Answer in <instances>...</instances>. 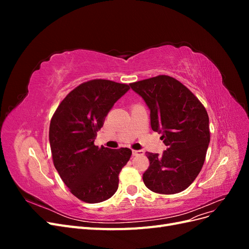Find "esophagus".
I'll return each mask as SVG.
<instances>
[{
  "instance_id": "34e87169",
  "label": "esophagus",
  "mask_w": 249,
  "mask_h": 249,
  "mask_svg": "<svg viewBox=\"0 0 249 249\" xmlns=\"http://www.w3.org/2000/svg\"><path fill=\"white\" fill-rule=\"evenodd\" d=\"M144 154V152L143 150H136V149H133L132 150V155L133 156H140V155H143Z\"/></svg>"
}]
</instances>
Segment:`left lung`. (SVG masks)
Returning <instances> with one entry per match:
<instances>
[{
    "mask_svg": "<svg viewBox=\"0 0 249 249\" xmlns=\"http://www.w3.org/2000/svg\"><path fill=\"white\" fill-rule=\"evenodd\" d=\"M150 111V125L167 146L162 156L146 153L143 182L149 190L175 194L189 187L201 170L210 143L208 113L189 89L169 76L131 83Z\"/></svg>",
    "mask_w": 249,
    "mask_h": 249,
    "instance_id": "obj_1",
    "label": "left lung"
}]
</instances>
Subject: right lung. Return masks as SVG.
<instances>
[{"label":"right lung","mask_w":249,"mask_h":249,"mask_svg":"<svg viewBox=\"0 0 249 249\" xmlns=\"http://www.w3.org/2000/svg\"><path fill=\"white\" fill-rule=\"evenodd\" d=\"M129 85L91 80L74 88L60 103L50 124L53 162L74 196L96 203L107 200L118 188V175L132 150L94 145L96 132Z\"/></svg>","instance_id":"1"}]
</instances>
